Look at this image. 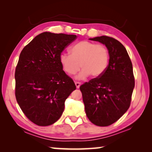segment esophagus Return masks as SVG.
<instances>
[{
	"mask_svg": "<svg viewBox=\"0 0 152 152\" xmlns=\"http://www.w3.org/2000/svg\"><path fill=\"white\" fill-rule=\"evenodd\" d=\"M75 84H76V88H79L80 86L81 83H80V82H75Z\"/></svg>",
	"mask_w": 152,
	"mask_h": 152,
	"instance_id": "esophagus-1",
	"label": "esophagus"
}]
</instances>
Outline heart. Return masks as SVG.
Masks as SVG:
<instances>
[{"mask_svg":"<svg viewBox=\"0 0 152 152\" xmlns=\"http://www.w3.org/2000/svg\"><path fill=\"white\" fill-rule=\"evenodd\" d=\"M70 53H61L60 61L63 69L69 75H74L82 68L78 78L91 75L93 78L101 76L106 71L110 54L107 46L91 41H81L72 46Z\"/></svg>","mask_w":152,"mask_h":152,"instance_id":"1","label":"heart"}]
</instances>
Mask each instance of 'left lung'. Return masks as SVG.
<instances>
[{
	"mask_svg": "<svg viewBox=\"0 0 152 152\" xmlns=\"http://www.w3.org/2000/svg\"><path fill=\"white\" fill-rule=\"evenodd\" d=\"M90 39L107 46L109 62L102 75L85 82L80 90L87 117L93 124L106 127L119 120L130 107L135 86L133 66L118 40L104 35Z\"/></svg>",
	"mask_w": 152,
	"mask_h": 152,
	"instance_id": "obj_1",
	"label": "left lung"
}]
</instances>
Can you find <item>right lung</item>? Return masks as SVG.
I'll return each instance as SVG.
<instances>
[{
	"instance_id": "obj_1",
	"label": "right lung",
	"mask_w": 152,
	"mask_h": 152,
	"mask_svg": "<svg viewBox=\"0 0 152 152\" xmlns=\"http://www.w3.org/2000/svg\"><path fill=\"white\" fill-rule=\"evenodd\" d=\"M75 35L44 32L23 49L15 69V97L31 121L50 125L60 119L64 102L76 90L75 84L63 70L60 56Z\"/></svg>"
}]
</instances>
